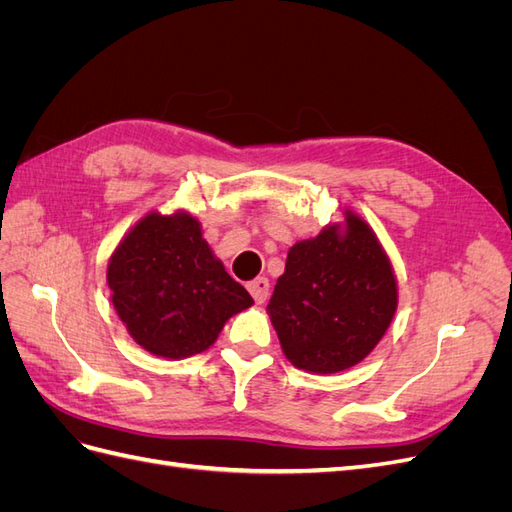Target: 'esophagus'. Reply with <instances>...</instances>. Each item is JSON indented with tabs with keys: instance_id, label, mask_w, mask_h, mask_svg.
<instances>
[{
	"instance_id": "esophagus-1",
	"label": "esophagus",
	"mask_w": 512,
	"mask_h": 512,
	"mask_svg": "<svg viewBox=\"0 0 512 512\" xmlns=\"http://www.w3.org/2000/svg\"><path fill=\"white\" fill-rule=\"evenodd\" d=\"M269 280L267 277H256V280H252L250 284H247V290H250V294L254 297V301L258 305L265 303L269 299Z\"/></svg>"
}]
</instances>
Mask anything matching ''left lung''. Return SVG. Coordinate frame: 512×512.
Returning <instances> with one entry per match:
<instances>
[{
  "mask_svg": "<svg viewBox=\"0 0 512 512\" xmlns=\"http://www.w3.org/2000/svg\"><path fill=\"white\" fill-rule=\"evenodd\" d=\"M288 250L267 305L286 359L309 374H337L378 346L397 312V280L376 232L346 211Z\"/></svg>",
  "mask_w": 512,
  "mask_h": 512,
  "instance_id": "obj_1",
  "label": "left lung"
}]
</instances>
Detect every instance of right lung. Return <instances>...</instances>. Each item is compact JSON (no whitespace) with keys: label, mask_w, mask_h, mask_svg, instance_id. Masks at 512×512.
<instances>
[{"label":"right lung","mask_w":512,"mask_h":512,"mask_svg":"<svg viewBox=\"0 0 512 512\" xmlns=\"http://www.w3.org/2000/svg\"><path fill=\"white\" fill-rule=\"evenodd\" d=\"M106 280L134 342L173 361L205 352L230 316L254 305L188 211L138 220L108 260Z\"/></svg>","instance_id":"add662e5"}]
</instances>
